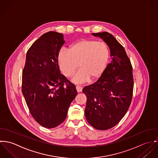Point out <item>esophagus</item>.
Wrapping results in <instances>:
<instances>
[{
	"instance_id": "obj_1",
	"label": "esophagus",
	"mask_w": 158,
	"mask_h": 158,
	"mask_svg": "<svg viewBox=\"0 0 158 158\" xmlns=\"http://www.w3.org/2000/svg\"><path fill=\"white\" fill-rule=\"evenodd\" d=\"M76 90H77V92H81L82 90V87L79 85H77V86H76Z\"/></svg>"
}]
</instances>
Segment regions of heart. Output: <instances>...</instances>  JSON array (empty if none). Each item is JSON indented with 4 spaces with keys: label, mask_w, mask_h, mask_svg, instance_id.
Here are the masks:
<instances>
[{
    "label": "heart",
    "mask_w": 158,
    "mask_h": 158,
    "mask_svg": "<svg viewBox=\"0 0 158 158\" xmlns=\"http://www.w3.org/2000/svg\"><path fill=\"white\" fill-rule=\"evenodd\" d=\"M109 57L107 45L95 40H82L72 44L69 50L62 49L58 60L64 75L69 77L78 68L72 81L76 84L85 82L90 78H98L104 71Z\"/></svg>",
    "instance_id": "b5f03b06"
}]
</instances>
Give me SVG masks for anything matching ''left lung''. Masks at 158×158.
I'll return each instance as SVG.
<instances>
[{"instance_id":"obj_1","label":"left lung","mask_w":158,"mask_h":158,"mask_svg":"<svg viewBox=\"0 0 158 158\" xmlns=\"http://www.w3.org/2000/svg\"><path fill=\"white\" fill-rule=\"evenodd\" d=\"M107 44L112 58L99 79L85 87V115L90 125L99 130L115 126L126 114L132 97L133 76L131 62L124 48L107 32L93 33Z\"/></svg>"}]
</instances>
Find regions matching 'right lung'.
<instances>
[{"label":"right lung","mask_w":158,"mask_h":158,"mask_svg":"<svg viewBox=\"0 0 158 158\" xmlns=\"http://www.w3.org/2000/svg\"><path fill=\"white\" fill-rule=\"evenodd\" d=\"M64 43L62 33H44L28 50L23 71L22 92L28 108L36 122L46 128L64 121L77 94L76 86L60 71L58 55Z\"/></svg>","instance_id":"obj_1"}]
</instances>
